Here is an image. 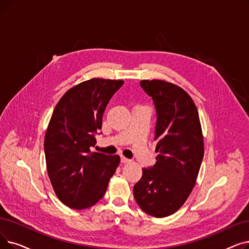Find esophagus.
Masks as SVG:
<instances>
[{"label":"esophagus","mask_w":249,"mask_h":249,"mask_svg":"<svg viewBox=\"0 0 249 249\" xmlns=\"http://www.w3.org/2000/svg\"><path fill=\"white\" fill-rule=\"evenodd\" d=\"M129 161H130V160H129V159H127L125 157H121V163L126 164V163H129Z\"/></svg>","instance_id":"1"}]
</instances>
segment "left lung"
Wrapping results in <instances>:
<instances>
[{"instance_id": "obj_1", "label": "left lung", "mask_w": 249, "mask_h": 249, "mask_svg": "<svg viewBox=\"0 0 249 249\" xmlns=\"http://www.w3.org/2000/svg\"><path fill=\"white\" fill-rule=\"evenodd\" d=\"M157 112L155 140L159 153L153 167L142 169L133 188L143 212L164 218L177 212L188 198L203 158L199 116L190 95L164 80H142Z\"/></svg>"}]
</instances>
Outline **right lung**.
<instances>
[{
	"mask_svg": "<svg viewBox=\"0 0 249 249\" xmlns=\"http://www.w3.org/2000/svg\"><path fill=\"white\" fill-rule=\"evenodd\" d=\"M123 80L92 78L65 93L50 120L45 136L48 174L58 198L67 207H92L106 193L120 163L119 156L90 150L102 129L103 115Z\"/></svg>",
	"mask_w": 249,
	"mask_h": 249,
	"instance_id": "right-lung-1",
	"label": "right lung"
}]
</instances>
